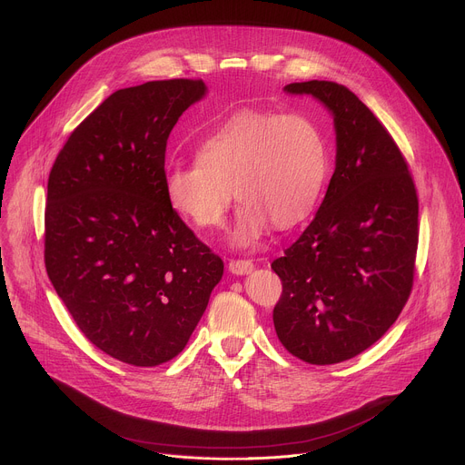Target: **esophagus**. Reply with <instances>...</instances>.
<instances>
[{
    "instance_id": "1",
    "label": "esophagus",
    "mask_w": 465,
    "mask_h": 465,
    "mask_svg": "<svg viewBox=\"0 0 465 465\" xmlns=\"http://www.w3.org/2000/svg\"><path fill=\"white\" fill-rule=\"evenodd\" d=\"M252 262L251 261H231L229 262V272L232 275H247L252 272Z\"/></svg>"
}]
</instances>
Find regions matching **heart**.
I'll return each instance as SVG.
<instances>
[{"instance_id": "b5f03b06", "label": "heart", "mask_w": 465, "mask_h": 465, "mask_svg": "<svg viewBox=\"0 0 465 465\" xmlns=\"http://www.w3.org/2000/svg\"><path fill=\"white\" fill-rule=\"evenodd\" d=\"M327 145L301 114L243 111L223 122L195 149V161L166 172L168 204L197 231L223 225L240 206L231 243L251 247L270 223L290 229L314 211L327 179Z\"/></svg>"}]
</instances>
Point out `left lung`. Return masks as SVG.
<instances>
[{"mask_svg":"<svg viewBox=\"0 0 465 465\" xmlns=\"http://www.w3.org/2000/svg\"><path fill=\"white\" fill-rule=\"evenodd\" d=\"M332 114L336 168L312 223L272 270L281 343L327 366L371 347L395 323L414 282L420 204L397 143L349 88L331 81L284 86Z\"/></svg>","mask_w":465,"mask_h":465,"instance_id":"left-lung-1","label":"left lung"}]
</instances>
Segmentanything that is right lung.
<instances>
[{"label":"right lung","mask_w":465,"mask_h":465,"mask_svg":"<svg viewBox=\"0 0 465 465\" xmlns=\"http://www.w3.org/2000/svg\"><path fill=\"white\" fill-rule=\"evenodd\" d=\"M203 81H149L109 95L51 168L44 259L81 332L120 362L153 368L188 343L223 261L164 193L168 136Z\"/></svg>","instance_id":"right-lung-1"}]
</instances>
